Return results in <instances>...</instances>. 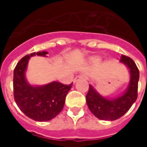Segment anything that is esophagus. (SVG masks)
Masks as SVG:
<instances>
[{
    "instance_id": "esophagus-1",
    "label": "esophagus",
    "mask_w": 147,
    "mask_h": 147,
    "mask_svg": "<svg viewBox=\"0 0 147 147\" xmlns=\"http://www.w3.org/2000/svg\"><path fill=\"white\" fill-rule=\"evenodd\" d=\"M86 76H84V75H80V76H77L74 79V83H76L77 81H79V80H86Z\"/></svg>"
}]
</instances>
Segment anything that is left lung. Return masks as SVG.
Segmentation results:
<instances>
[{"mask_svg": "<svg viewBox=\"0 0 147 147\" xmlns=\"http://www.w3.org/2000/svg\"><path fill=\"white\" fill-rule=\"evenodd\" d=\"M120 61L130 69L131 81L128 88L123 95L113 100H109L98 94L91 85L86 96L88 108L96 117L101 120H114L126 113L136 102L138 97V82L139 71L131 58L121 56Z\"/></svg>", "mask_w": 147, "mask_h": 147, "instance_id": "1", "label": "left lung"}]
</instances>
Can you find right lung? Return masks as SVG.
<instances>
[{
    "label": "right lung",
    "instance_id": "right-lung-1",
    "mask_svg": "<svg viewBox=\"0 0 147 147\" xmlns=\"http://www.w3.org/2000/svg\"><path fill=\"white\" fill-rule=\"evenodd\" d=\"M45 51L26 55L16 64L13 73V95L15 102L27 117L36 121H48L60 113L64 108L65 98L72 83L65 85L53 82L45 86H32L25 80V70L30 57L44 56Z\"/></svg>",
    "mask_w": 147,
    "mask_h": 147
}]
</instances>
